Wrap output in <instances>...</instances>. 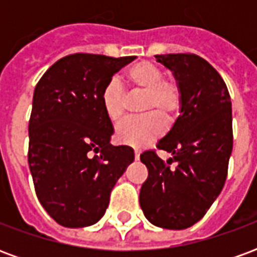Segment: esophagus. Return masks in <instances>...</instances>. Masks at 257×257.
Listing matches in <instances>:
<instances>
[{
  "label": "esophagus",
  "instance_id": "1",
  "mask_svg": "<svg viewBox=\"0 0 257 257\" xmlns=\"http://www.w3.org/2000/svg\"><path fill=\"white\" fill-rule=\"evenodd\" d=\"M140 158V151L135 150V160H139Z\"/></svg>",
  "mask_w": 257,
  "mask_h": 257
}]
</instances>
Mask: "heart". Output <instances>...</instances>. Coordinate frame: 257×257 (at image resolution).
I'll list each match as a JSON object with an SVG mask.
<instances>
[{
	"instance_id": "1",
	"label": "heart",
	"mask_w": 257,
	"mask_h": 257,
	"mask_svg": "<svg viewBox=\"0 0 257 257\" xmlns=\"http://www.w3.org/2000/svg\"><path fill=\"white\" fill-rule=\"evenodd\" d=\"M158 64L142 60L126 70L125 79L134 92H143L142 111L146 115L126 119L115 129L117 140L132 147H145L165 131V121H173L182 108V89L176 79L164 77ZM106 117L119 122L126 112V95L115 78L107 81L100 92Z\"/></svg>"
}]
</instances>
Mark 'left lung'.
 I'll return each instance as SVG.
<instances>
[{
    "label": "left lung",
    "instance_id": "1",
    "mask_svg": "<svg viewBox=\"0 0 257 257\" xmlns=\"http://www.w3.org/2000/svg\"><path fill=\"white\" fill-rule=\"evenodd\" d=\"M156 58L173 71L182 108L172 129L157 143L172 158L164 162L156 150L140 156L149 176L139 201L154 226L183 230L204 217L226 182L232 151L231 99L220 74L198 55Z\"/></svg>",
    "mask_w": 257,
    "mask_h": 257
}]
</instances>
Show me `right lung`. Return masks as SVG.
<instances>
[{
  "instance_id": "1",
  "label": "right lung",
  "mask_w": 257,
  "mask_h": 257,
  "mask_svg": "<svg viewBox=\"0 0 257 257\" xmlns=\"http://www.w3.org/2000/svg\"><path fill=\"white\" fill-rule=\"evenodd\" d=\"M135 56L74 53L38 81L29 121V167L40 202L60 226L95 224L135 153L112 146L111 121L100 103L108 79Z\"/></svg>"
}]
</instances>
